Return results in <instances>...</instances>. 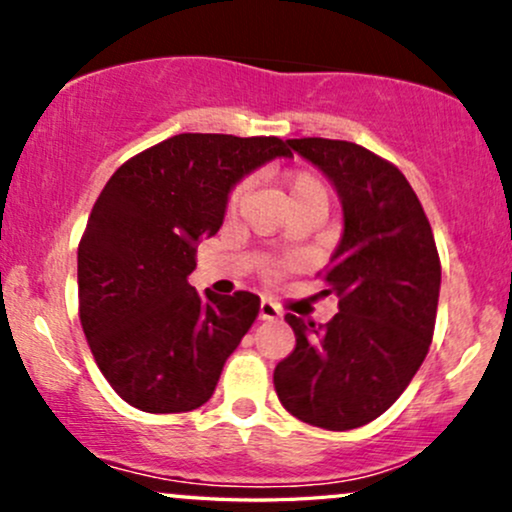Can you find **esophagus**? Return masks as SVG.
<instances>
[{
	"mask_svg": "<svg viewBox=\"0 0 512 512\" xmlns=\"http://www.w3.org/2000/svg\"><path fill=\"white\" fill-rule=\"evenodd\" d=\"M281 310L276 308L272 301H262L260 303V320H279Z\"/></svg>",
	"mask_w": 512,
	"mask_h": 512,
	"instance_id": "1",
	"label": "esophagus"
}]
</instances>
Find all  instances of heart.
I'll return each instance as SVG.
<instances>
[{
    "label": "heart",
    "mask_w": 512,
    "mask_h": 512,
    "mask_svg": "<svg viewBox=\"0 0 512 512\" xmlns=\"http://www.w3.org/2000/svg\"><path fill=\"white\" fill-rule=\"evenodd\" d=\"M284 192H286V199H289V207L313 202L327 209V204H330V192H327L325 182L317 178L315 173H310V170H296V173L286 175ZM240 199H243V185L233 187L231 195H228L226 199L228 214H236Z\"/></svg>",
    "instance_id": "b5f03b06"
}]
</instances>
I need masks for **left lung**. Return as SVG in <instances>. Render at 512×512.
Instances as JSON below:
<instances>
[{
  "label": "left lung",
  "mask_w": 512,
  "mask_h": 512,
  "mask_svg": "<svg viewBox=\"0 0 512 512\" xmlns=\"http://www.w3.org/2000/svg\"><path fill=\"white\" fill-rule=\"evenodd\" d=\"M342 199L344 233L322 281L339 301L327 325L286 313L296 349L274 368L296 419L349 431L407 390L436 327L440 260L431 223L402 170L354 142L289 139Z\"/></svg>",
  "instance_id": "obj_1"
}]
</instances>
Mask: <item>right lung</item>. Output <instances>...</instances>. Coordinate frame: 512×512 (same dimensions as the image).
Segmentation results:
<instances>
[{
    "label": "right lung",
    "mask_w": 512,
    "mask_h": 512,
    "mask_svg": "<svg viewBox=\"0 0 512 512\" xmlns=\"http://www.w3.org/2000/svg\"><path fill=\"white\" fill-rule=\"evenodd\" d=\"M276 156L279 137L175 134L115 170L79 243L81 327L110 387L149 414L209 402L260 296L187 284L199 238L216 236L228 192Z\"/></svg>",
    "instance_id": "right-lung-1"
}]
</instances>
